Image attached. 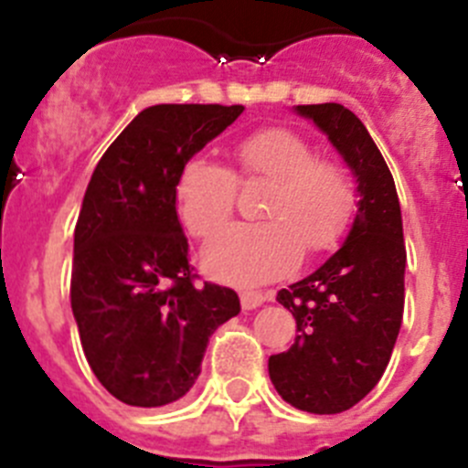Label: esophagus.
Here are the masks:
<instances>
[{"label":"esophagus","instance_id":"34e87169","mask_svg":"<svg viewBox=\"0 0 468 468\" xmlns=\"http://www.w3.org/2000/svg\"><path fill=\"white\" fill-rule=\"evenodd\" d=\"M267 297L270 295H264V292H258V291H243L241 292V307L248 309V312H250V309H258V307H262L264 302H267Z\"/></svg>","mask_w":468,"mask_h":468}]
</instances>
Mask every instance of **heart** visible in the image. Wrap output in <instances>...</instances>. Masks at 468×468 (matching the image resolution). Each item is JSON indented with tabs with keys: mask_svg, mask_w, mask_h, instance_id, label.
<instances>
[{
	"mask_svg": "<svg viewBox=\"0 0 468 468\" xmlns=\"http://www.w3.org/2000/svg\"><path fill=\"white\" fill-rule=\"evenodd\" d=\"M243 180L264 177L271 189L258 225H231L204 248L201 262L213 279L260 285L340 241L354 210V189L337 164L316 159L312 144L288 128H262L234 147ZM237 177L229 168L192 156L176 183V206L194 237L208 239L229 220Z\"/></svg>",
	"mask_w": 468,
	"mask_h": 468,
	"instance_id": "b5f03b06",
	"label": "heart"
}]
</instances>
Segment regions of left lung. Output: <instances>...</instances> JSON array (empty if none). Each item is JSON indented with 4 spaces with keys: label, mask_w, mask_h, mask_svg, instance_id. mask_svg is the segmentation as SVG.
I'll list each match as a JSON object with an SVG mask.
<instances>
[{
    "label": "left lung",
    "mask_w": 468,
    "mask_h": 468,
    "mask_svg": "<svg viewBox=\"0 0 468 468\" xmlns=\"http://www.w3.org/2000/svg\"><path fill=\"white\" fill-rule=\"evenodd\" d=\"M292 110L342 156L358 204L345 243L276 295L295 316L297 337L270 356V378L297 410L337 415L373 391L394 351L405 302L403 218L387 161L354 112L337 102Z\"/></svg>",
    "instance_id": "8db88e82"
}]
</instances>
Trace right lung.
I'll list each match as a JSON object with an SVG mask.
<instances>
[{"label": "right lung", "instance_id": "add662e5", "mask_svg": "<svg viewBox=\"0 0 468 468\" xmlns=\"http://www.w3.org/2000/svg\"><path fill=\"white\" fill-rule=\"evenodd\" d=\"M243 105H154L98 161L74 227L69 300L86 361L114 399L159 408L201 373L210 335L241 312L231 288L194 285L176 183Z\"/></svg>", "mask_w": 468, "mask_h": 468}]
</instances>
